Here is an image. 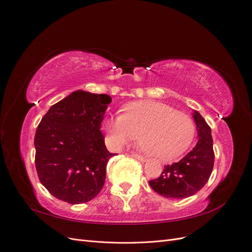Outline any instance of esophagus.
Segmentation results:
<instances>
[{
    "mask_svg": "<svg viewBox=\"0 0 252 252\" xmlns=\"http://www.w3.org/2000/svg\"><path fill=\"white\" fill-rule=\"evenodd\" d=\"M132 157H133L134 158H136V159H139L140 162H145V161H146V158H143L142 156H140V155H138V154H132Z\"/></svg>",
    "mask_w": 252,
    "mask_h": 252,
    "instance_id": "obj_1",
    "label": "esophagus"
}]
</instances>
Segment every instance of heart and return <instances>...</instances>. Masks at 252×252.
<instances>
[{
    "instance_id": "1",
    "label": "heart",
    "mask_w": 252,
    "mask_h": 252,
    "mask_svg": "<svg viewBox=\"0 0 252 252\" xmlns=\"http://www.w3.org/2000/svg\"><path fill=\"white\" fill-rule=\"evenodd\" d=\"M110 146L121 148L138 139L146 154L159 161H170L188 149L195 134V124L189 114L152 100L127 104L124 113L104 122Z\"/></svg>"
}]
</instances>
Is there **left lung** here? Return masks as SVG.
Wrapping results in <instances>:
<instances>
[{
  "label": "left lung",
  "instance_id": "8db88e82",
  "mask_svg": "<svg viewBox=\"0 0 252 252\" xmlns=\"http://www.w3.org/2000/svg\"><path fill=\"white\" fill-rule=\"evenodd\" d=\"M199 141L194 148L177 163L165 165L159 177L149 181L156 192L170 199L195 194L208 182L215 163L211 129L201 114L194 111Z\"/></svg>",
  "mask_w": 252,
  "mask_h": 252
}]
</instances>
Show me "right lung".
Instances as JSON below:
<instances>
[{"mask_svg":"<svg viewBox=\"0 0 252 252\" xmlns=\"http://www.w3.org/2000/svg\"><path fill=\"white\" fill-rule=\"evenodd\" d=\"M110 102L107 94L78 90L42 118L34 135L35 169L42 185L57 199L86 203L102 190L106 166L114 156L100 130Z\"/></svg>","mask_w":252,"mask_h":252,"instance_id":"1","label":"right lung"}]
</instances>
